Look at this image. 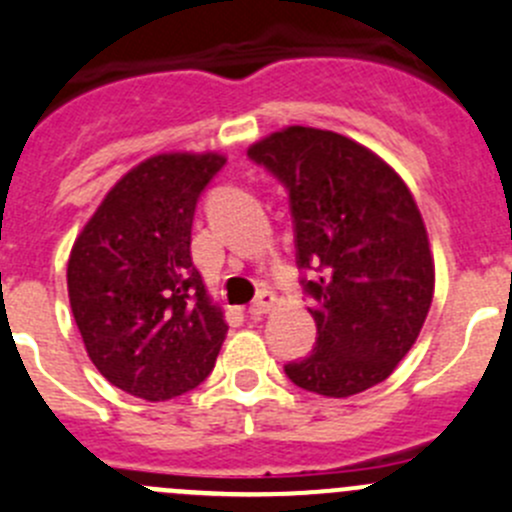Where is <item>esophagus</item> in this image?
Instances as JSON below:
<instances>
[{
    "instance_id": "1",
    "label": "esophagus",
    "mask_w": 512,
    "mask_h": 512,
    "mask_svg": "<svg viewBox=\"0 0 512 512\" xmlns=\"http://www.w3.org/2000/svg\"><path fill=\"white\" fill-rule=\"evenodd\" d=\"M275 302H277V295H275V292L262 290L260 295H257L255 300H252V305H250V315H265V312H270L272 307H275Z\"/></svg>"
}]
</instances>
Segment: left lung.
<instances>
[{
	"label": "left lung",
	"instance_id": "8db88e82",
	"mask_svg": "<svg viewBox=\"0 0 512 512\" xmlns=\"http://www.w3.org/2000/svg\"><path fill=\"white\" fill-rule=\"evenodd\" d=\"M285 185L315 350L287 362L297 388L350 398L408 355L428 317L435 265L408 185L375 152L315 127H287L247 150Z\"/></svg>",
	"mask_w": 512,
	"mask_h": 512
}]
</instances>
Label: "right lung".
I'll use <instances>...</instances> for the list:
<instances>
[{
    "mask_svg": "<svg viewBox=\"0 0 512 512\" xmlns=\"http://www.w3.org/2000/svg\"><path fill=\"white\" fill-rule=\"evenodd\" d=\"M225 167L217 152L140 162L74 240L67 290L89 360L114 388L170 400L215 367L227 322L192 265L195 207Z\"/></svg>",
    "mask_w": 512,
    "mask_h": 512,
    "instance_id": "1",
    "label": "right lung"
}]
</instances>
